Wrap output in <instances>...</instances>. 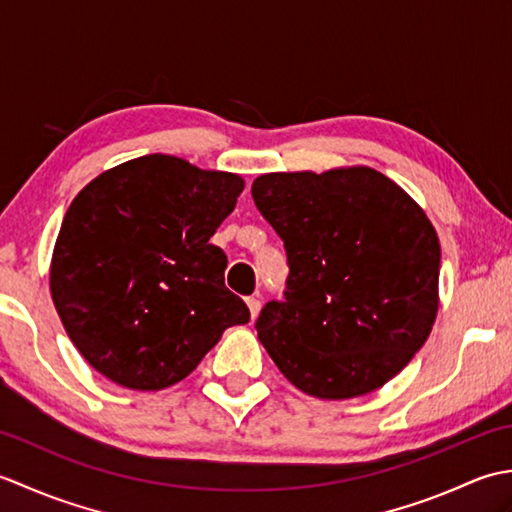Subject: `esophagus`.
Returning <instances> with one entry per match:
<instances>
[{
    "mask_svg": "<svg viewBox=\"0 0 512 512\" xmlns=\"http://www.w3.org/2000/svg\"><path fill=\"white\" fill-rule=\"evenodd\" d=\"M246 306H248V310H250V317H257L259 314V308H262V301H259L257 297H246Z\"/></svg>",
    "mask_w": 512,
    "mask_h": 512,
    "instance_id": "34e87169",
    "label": "esophagus"
}]
</instances>
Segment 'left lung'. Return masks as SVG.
Masks as SVG:
<instances>
[{
    "label": "left lung",
    "instance_id": "left-lung-1",
    "mask_svg": "<svg viewBox=\"0 0 512 512\" xmlns=\"http://www.w3.org/2000/svg\"><path fill=\"white\" fill-rule=\"evenodd\" d=\"M250 193L288 255L284 301H268L255 323L279 372L323 400L383 387L436 321L429 217L369 167L266 173Z\"/></svg>",
    "mask_w": 512,
    "mask_h": 512
}]
</instances>
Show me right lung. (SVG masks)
Here are the masks:
<instances>
[{"label":"right lung","mask_w":512,"mask_h":512,"mask_svg":"<svg viewBox=\"0 0 512 512\" xmlns=\"http://www.w3.org/2000/svg\"><path fill=\"white\" fill-rule=\"evenodd\" d=\"M244 180L149 154L94 178L54 244L50 292L96 372L140 391L187 378L231 325L250 319L209 244Z\"/></svg>","instance_id":"1"}]
</instances>
